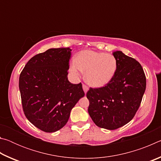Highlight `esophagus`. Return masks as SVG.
<instances>
[{
	"label": "esophagus",
	"mask_w": 161,
	"mask_h": 161,
	"mask_svg": "<svg viewBox=\"0 0 161 161\" xmlns=\"http://www.w3.org/2000/svg\"><path fill=\"white\" fill-rule=\"evenodd\" d=\"M82 87H83V90L84 92V93L86 94V92H88V90H89V87L87 86L86 85H85V84H83Z\"/></svg>",
	"instance_id": "1"
}]
</instances>
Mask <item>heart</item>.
Segmentation results:
<instances>
[{
  "mask_svg": "<svg viewBox=\"0 0 161 161\" xmlns=\"http://www.w3.org/2000/svg\"><path fill=\"white\" fill-rule=\"evenodd\" d=\"M117 70V61L111 54L86 50L81 51L71 64L75 74L86 71L84 78L89 85L102 87L112 80Z\"/></svg>",
  "mask_w": 161,
  "mask_h": 161,
  "instance_id": "b5f03b06",
  "label": "heart"
}]
</instances>
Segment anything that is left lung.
Here are the masks:
<instances>
[{"instance_id": "1", "label": "left lung", "mask_w": 161, "mask_h": 161, "mask_svg": "<svg viewBox=\"0 0 161 161\" xmlns=\"http://www.w3.org/2000/svg\"><path fill=\"white\" fill-rule=\"evenodd\" d=\"M117 61L115 75L107 85L90 88L88 112L97 126L114 130L134 117L146 90V79L141 64L121 51L113 53Z\"/></svg>"}]
</instances>
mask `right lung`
<instances>
[{
	"instance_id": "add662e5",
	"label": "right lung",
	"mask_w": 161,
	"mask_h": 161,
	"mask_svg": "<svg viewBox=\"0 0 161 161\" xmlns=\"http://www.w3.org/2000/svg\"><path fill=\"white\" fill-rule=\"evenodd\" d=\"M70 47L52 48L28 62L19 78L22 105L30 122L47 133L65 126L71 110L84 96L81 84L67 78Z\"/></svg>"
}]
</instances>
